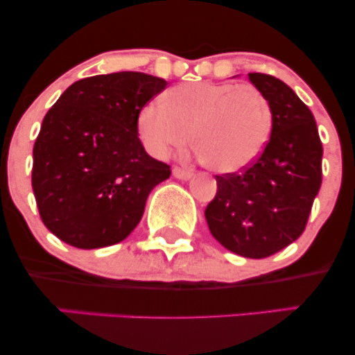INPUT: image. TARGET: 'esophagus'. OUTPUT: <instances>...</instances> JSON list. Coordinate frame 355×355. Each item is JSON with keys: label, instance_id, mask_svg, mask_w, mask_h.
Returning a JSON list of instances; mask_svg holds the SVG:
<instances>
[{"label": "esophagus", "instance_id": "1", "mask_svg": "<svg viewBox=\"0 0 355 355\" xmlns=\"http://www.w3.org/2000/svg\"><path fill=\"white\" fill-rule=\"evenodd\" d=\"M172 172H173V177L180 178V180H189L191 175H193V172H191V170L182 168V166H173Z\"/></svg>", "mask_w": 355, "mask_h": 355}]
</instances>
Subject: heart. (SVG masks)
I'll list each match as a JSON object with an SVG mask.
<instances>
[{
    "label": "heart",
    "instance_id": "b5f03b06",
    "mask_svg": "<svg viewBox=\"0 0 355 355\" xmlns=\"http://www.w3.org/2000/svg\"><path fill=\"white\" fill-rule=\"evenodd\" d=\"M272 107L252 85L185 83L138 115V133L150 153L164 158L193 141L210 170L234 173L254 164L272 132Z\"/></svg>",
    "mask_w": 355,
    "mask_h": 355
}]
</instances>
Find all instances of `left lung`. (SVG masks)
<instances>
[{
	"label": "left lung",
	"mask_w": 355,
	"mask_h": 355,
	"mask_svg": "<svg viewBox=\"0 0 355 355\" xmlns=\"http://www.w3.org/2000/svg\"><path fill=\"white\" fill-rule=\"evenodd\" d=\"M248 80L270 101V138L247 168L215 175L217 193L205 218L227 250L266 259L305 230L322 183V141L312 112L294 89L266 73H248Z\"/></svg>",
	"instance_id": "obj_1"
}]
</instances>
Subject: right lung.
<instances>
[{"instance_id": "1", "label": "right lung", "mask_w": 355, "mask_h": 355, "mask_svg": "<svg viewBox=\"0 0 355 355\" xmlns=\"http://www.w3.org/2000/svg\"><path fill=\"white\" fill-rule=\"evenodd\" d=\"M166 81L138 71L75 81L43 118L31 187L48 230L76 248L115 245L132 234L150 191L172 173L138 138L141 108Z\"/></svg>"}]
</instances>
